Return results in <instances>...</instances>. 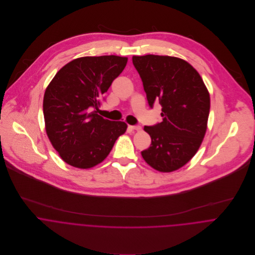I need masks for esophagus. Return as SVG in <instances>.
I'll use <instances>...</instances> for the list:
<instances>
[{"label": "esophagus", "instance_id": "obj_1", "mask_svg": "<svg viewBox=\"0 0 255 255\" xmlns=\"http://www.w3.org/2000/svg\"><path fill=\"white\" fill-rule=\"evenodd\" d=\"M128 128H129L130 129H133V130H136V131L141 130V127H140V126H129Z\"/></svg>", "mask_w": 255, "mask_h": 255}]
</instances>
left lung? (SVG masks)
Masks as SVG:
<instances>
[{
  "instance_id": "left-lung-1",
  "label": "left lung",
  "mask_w": 255,
  "mask_h": 255,
  "mask_svg": "<svg viewBox=\"0 0 255 255\" xmlns=\"http://www.w3.org/2000/svg\"><path fill=\"white\" fill-rule=\"evenodd\" d=\"M150 108L162 106L163 121L144 130L151 145L141 151L146 163L160 172H173L197 152L207 128L208 90L192 66L176 57L133 56Z\"/></svg>"
}]
</instances>
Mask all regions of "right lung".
<instances>
[{"instance_id": "obj_1", "label": "right lung", "mask_w": 255, "mask_h": 255, "mask_svg": "<svg viewBox=\"0 0 255 255\" xmlns=\"http://www.w3.org/2000/svg\"><path fill=\"white\" fill-rule=\"evenodd\" d=\"M119 56L82 57L63 67L48 85L43 100L47 135L69 165L88 169L101 163L127 124L97 114L103 95L127 66Z\"/></svg>"}]
</instances>
